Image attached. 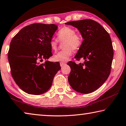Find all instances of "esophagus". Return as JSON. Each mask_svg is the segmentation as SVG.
<instances>
[{"mask_svg":"<svg viewBox=\"0 0 126 126\" xmlns=\"http://www.w3.org/2000/svg\"><path fill=\"white\" fill-rule=\"evenodd\" d=\"M60 64L61 67H63L66 64V63H63V62H60Z\"/></svg>","mask_w":126,"mask_h":126,"instance_id":"1","label":"esophagus"}]
</instances>
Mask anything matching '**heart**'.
<instances>
[{"mask_svg": "<svg viewBox=\"0 0 126 126\" xmlns=\"http://www.w3.org/2000/svg\"><path fill=\"white\" fill-rule=\"evenodd\" d=\"M57 37L60 42H65L63 44V47L65 49L57 52L53 56L55 61L66 62L72 52V48L78 49L82 44V37L80 34H76L74 29L69 26H64L60 29L57 32ZM59 41L55 38L50 40L49 45L52 51H56L57 48Z\"/></svg>", "mask_w": 126, "mask_h": 126, "instance_id": "1", "label": "heart"}]
</instances>
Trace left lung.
<instances>
[{
	"instance_id": "1",
	"label": "left lung",
	"mask_w": 126,
	"mask_h": 126,
	"mask_svg": "<svg viewBox=\"0 0 126 126\" xmlns=\"http://www.w3.org/2000/svg\"><path fill=\"white\" fill-rule=\"evenodd\" d=\"M66 24L80 31L83 40L75 58L85 60L79 64L71 61L67 63L71 67L69 82L77 92L91 93L105 83L111 72L113 57L111 37L103 26L93 20L72 21Z\"/></svg>"
}]
</instances>
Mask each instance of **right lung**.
<instances>
[{
    "label": "right lung",
    "instance_id": "1",
    "mask_svg": "<svg viewBox=\"0 0 126 126\" xmlns=\"http://www.w3.org/2000/svg\"><path fill=\"white\" fill-rule=\"evenodd\" d=\"M57 29L55 24H30L22 29L11 41L8 51L11 74L26 93L36 95L45 93L61 69L59 62L39 63L52 56L49 43Z\"/></svg>",
    "mask_w": 126,
    "mask_h": 126
}]
</instances>
